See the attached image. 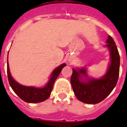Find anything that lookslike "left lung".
Here are the masks:
<instances>
[{"instance_id":"1","label":"left lung","mask_w":127,"mask_h":127,"mask_svg":"<svg viewBox=\"0 0 127 127\" xmlns=\"http://www.w3.org/2000/svg\"><path fill=\"white\" fill-rule=\"evenodd\" d=\"M106 47L109 51L110 63L106 73L99 78L88 75L86 68H72L70 78L74 93L78 100L88 104H96L106 98L118 81L120 57L113 39L109 35Z\"/></svg>"}]
</instances>
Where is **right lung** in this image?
<instances>
[{
	"mask_svg": "<svg viewBox=\"0 0 127 127\" xmlns=\"http://www.w3.org/2000/svg\"><path fill=\"white\" fill-rule=\"evenodd\" d=\"M66 66L65 63L61 64L52 72L49 81L43 88H37L33 86H26L19 84L12 76L9 68L8 61H7V74L9 84L15 94L23 101L27 103H39L44 101L51 95L53 85L56 79L59 76L62 69Z\"/></svg>",
	"mask_w": 127,
	"mask_h": 127,
	"instance_id": "right-lung-1",
	"label": "right lung"
}]
</instances>
